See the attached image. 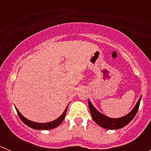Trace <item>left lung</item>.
<instances>
[{
	"label": "left lung",
	"instance_id": "obj_1",
	"mask_svg": "<svg viewBox=\"0 0 151 151\" xmlns=\"http://www.w3.org/2000/svg\"><path fill=\"white\" fill-rule=\"evenodd\" d=\"M141 99L142 96H140V97H139V100L137 101L134 107L132 109V110L129 113H128L125 116L118 118H109V117L106 116V115H104V114L101 113L99 111H98L96 109L93 105L91 104V101L89 99H88V106H89L91 117H92L94 122H96L99 126L104 128V129L115 130V129H119L124 127V126L129 124L133 120V118H134L137 112L138 109H139Z\"/></svg>",
	"mask_w": 151,
	"mask_h": 151
}]
</instances>
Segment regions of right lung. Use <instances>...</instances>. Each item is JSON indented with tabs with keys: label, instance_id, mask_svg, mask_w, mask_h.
I'll use <instances>...</instances> for the list:
<instances>
[{
	"label": "right lung",
	"instance_id": "1",
	"mask_svg": "<svg viewBox=\"0 0 151 151\" xmlns=\"http://www.w3.org/2000/svg\"><path fill=\"white\" fill-rule=\"evenodd\" d=\"M67 107H68V106H66L65 110L63 111V114H62L59 118H58L57 119H55V121H50V122H47V123H37V122H34V121H30V120L27 119L26 118H25V117H24L23 115L19 112V111L18 110L17 108L15 107V109H16L18 115H19L21 121L25 123V125H27V126H29V127L32 128V129H36V130H49V129H54V128L58 127L60 123L63 122V121L65 118V116H66Z\"/></svg>",
	"mask_w": 151,
	"mask_h": 151
}]
</instances>
